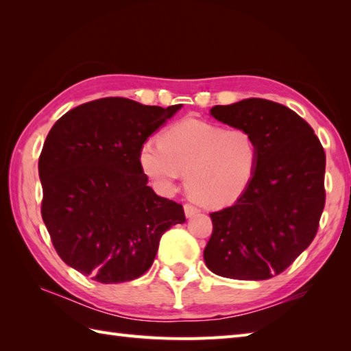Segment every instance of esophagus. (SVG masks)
<instances>
[{
    "label": "esophagus",
    "instance_id": "1",
    "mask_svg": "<svg viewBox=\"0 0 351 351\" xmlns=\"http://www.w3.org/2000/svg\"><path fill=\"white\" fill-rule=\"evenodd\" d=\"M184 213H185V215H187V217H193V215H196L199 213V208L195 206V205H191V204H185L184 205Z\"/></svg>",
    "mask_w": 351,
    "mask_h": 351
}]
</instances>
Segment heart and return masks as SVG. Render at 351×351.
<instances>
[{"label":"heart","mask_w":351,"mask_h":351,"mask_svg":"<svg viewBox=\"0 0 351 351\" xmlns=\"http://www.w3.org/2000/svg\"><path fill=\"white\" fill-rule=\"evenodd\" d=\"M259 147L247 130L182 119L170 125L160 141L140 149V166L162 190H171L187 173L189 195L208 208L235 202L258 167Z\"/></svg>","instance_id":"b5f03b06"}]
</instances>
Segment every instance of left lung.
Instances as JSON below:
<instances>
[{
    "label": "left lung",
    "mask_w": 351,
    "mask_h": 351,
    "mask_svg": "<svg viewBox=\"0 0 351 351\" xmlns=\"http://www.w3.org/2000/svg\"><path fill=\"white\" fill-rule=\"evenodd\" d=\"M211 114L247 130L259 147L249 187L211 213L206 267L223 278L264 280L294 263L317 235L326 204V154L311 125L282 104L249 98Z\"/></svg>",
    "instance_id": "1"
}]
</instances>
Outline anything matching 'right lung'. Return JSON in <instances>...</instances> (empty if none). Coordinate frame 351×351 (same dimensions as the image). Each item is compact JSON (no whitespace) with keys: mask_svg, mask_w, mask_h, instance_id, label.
Segmentation results:
<instances>
[{"mask_svg":"<svg viewBox=\"0 0 351 351\" xmlns=\"http://www.w3.org/2000/svg\"><path fill=\"white\" fill-rule=\"evenodd\" d=\"M182 106L126 98L86 102L52 126L39 156L42 219L66 264L101 283L140 278L160 238L185 221L181 204L147 185L140 149Z\"/></svg>","mask_w":351,"mask_h":351,"instance_id":"add662e5","label":"right lung"}]
</instances>
